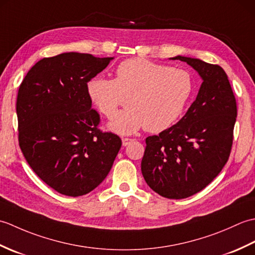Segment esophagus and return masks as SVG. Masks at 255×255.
Listing matches in <instances>:
<instances>
[{
	"label": "esophagus",
	"instance_id": "obj_1",
	"mask_svg": "<svg viewBox=\"0 0 255 255\" xmlns=\"http://www.w3.org/2000/svg\"><path fill=\"white\" fill-rule=\"evenodd\" d=\"M122 141H123L124 147H126V145H128L129 143L133 141V139H131V138H122Z\"/></svg>",
	"mask_w": 255,
	"mask_h": 255
}]
</instances>
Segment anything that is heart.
I'll use <instances>...</instances> for the list:
<instances>
[{
  "label": "heart",
  "instance_id": "1",
  "mask_svg": "<svg viewBox=\"0 0 255 255\" xmlns=\"http://www.w3.org/2000/svg\"><path fill=\"white\" fill-rule=\"evenodd\" d=\"M88 92L97 110L110 119L129 100L131 105L111 124L114 131L130 134L144 127L161 132L182 116L193 95L194 80L185 69L131 58L118 64L115 80L101 75L91 79Z\"/></svg>",
  "mask_w": 255,
  "mask_h": 255
}]
</instances>
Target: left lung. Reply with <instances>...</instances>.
I'll return each mask as SVG.
<instances>
[{"instance_id": "1", "label": "left lung", "mask_w": 255, "mask_h": 255, "mask_svg": "<svg viewBox=\"0 0 255 255\" xmlns=\"http://www.w3.org/2000/svg\"><path fill=\"white\" fill-rule=\"evenodd\" d=\"M172 59L193 67L203 83L180 122L145 139L141 172L155 193L182 199L204 189L228 161L237 102L228 77L218 64L182 56Z\"/></svg>"}]
</instances>
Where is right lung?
<instances>
[{
    "mask_svg": "<svg viewBox=\"0 0 255 255\" xmlns=\"http://www.w3.org/2000/svg\"><path fill=\"white\" fill-rule=\"evenodd\" d=\"M113 58L66 52L38 61L19 85L18 143L48 186L67 196L93 191L110 173L122 139L99 128L88 82Z\"/></svg>",
    "mask_w": 255,
    "mask_h": 255,
    "instance_id": "1",
    "label": "right lung"
}]
</instances>
